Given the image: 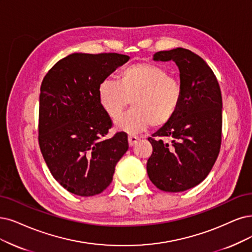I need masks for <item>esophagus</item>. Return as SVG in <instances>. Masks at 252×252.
I'll return each instance as SVG.
<instances>
[{
	"instance_id": "1",
	"label": "esophagus",
	"mask_w": 252,
	"mask_h": 252,
	"mask_svg": "<svg viewBox=\"0 0 252 252\" xmlns=\"http://www.w3.org/2000/svg\"><path fill=\"white\" fill-rule=\"evenodd\" d=\"M127 139H128V145H129V146H134V145L139 141V137L134 136V135L128 136Z\"/></svg>"
}]
</instances>
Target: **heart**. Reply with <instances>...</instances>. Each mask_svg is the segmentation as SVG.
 Segmentation results:
<instances>
[{
  "mask_svg": "<svg viewBox=\"0 0 252 252\" xmlns=\"http://www.w3.org/2000/svg\"><path fill=\"white\" fill-rule=\"evenodd\" d=\"M99 106L112 119L131 100L132 110L115 121V128L137 134L148 126L161 127L178 113L183 86L168 70L152 63H137L121 69L116 82L102 81L97 88Z\"/></svg>",
  "mask_w": 252,
  "mask_h": 252,
  "instance_id": "b5f03b06",
  "label": "heart"
}]
</instances>
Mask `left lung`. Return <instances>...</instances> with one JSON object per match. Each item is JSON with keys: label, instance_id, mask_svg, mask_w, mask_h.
Wrapping results in <instances>:
<instances>
[{"label": "left lung", "instance_id": "left-lung-1", "mask_svg": "<svg viewBox=\"0 0 252 252\" xmlns=\"http://www.w3.org/2000/svg\"><path fill=\"white\" fill-rule=\"evenodd\" d=\"M155 61H174L180 70L183 99L178 113L148 138L153 154L146 169L165 192L191 189L207 178L220 152L222 96L218 81L202 58L183 48L161 51Z\"/></svg>", "mask_w": 252, "mask_h": 252}]
</instances>
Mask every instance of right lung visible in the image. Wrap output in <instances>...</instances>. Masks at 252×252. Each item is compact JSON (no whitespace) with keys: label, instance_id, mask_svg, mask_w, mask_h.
Wrapping results in <instances>:
<instances>
[{"label":"right lung","instance_id":"obj_1","mask_svg":"<svg viewBox=\"0 0 252 252\" xmlns=\"http://www.w3.org/2000/svg\"><path fill=\"white\" fill-rule=\"evenodd\" d=\"M128 59L116 53H73L56 63L41 83L40 151L54 179L79 196L104 191L128 150L126 133L105 138L112 121L97 98L99 84Z\"/></svg>","mask_w":252,"mask_h":252}]
</instances>
